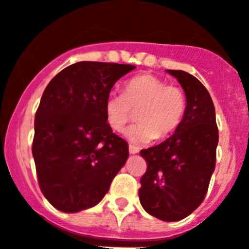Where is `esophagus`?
<instances>
[{"label": "esophagus", "mask_w": 249, "mask_h": 249, "mask_svg": "<svg viewBox=\"0 0 249 249\" xmlns=\"http://www.w3.org/2000/svg\"><path fill=\"white\" fill-rule=\"evenodd\" d=\"M129 152H130V154H138L139 149H138V147L133 146V145H129Z\"/></svg>", "instance_id": "34e87169"}]
</instances>
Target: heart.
I'll list each match as a JSON object with an SVG mask.
<instances>
[{"instance_id":"heart-1","label":"heart","mask_w":249,"mask_h":249,"mask_svg":"<svg viewBox=\"0 0 249 249\" xmlns=\"http://www.w3.org/2000/svg\"><path fill=\"white\" fill-rule=\"evenodd\" d=\"M105 120L114 131H123L138 113L139 122L126 136L135 144L163 140L178 130L186 113V95L180 87L167 86L151 74L130 78L124 93L109 94L104 104Z\"/></svg>"}]
</instances>
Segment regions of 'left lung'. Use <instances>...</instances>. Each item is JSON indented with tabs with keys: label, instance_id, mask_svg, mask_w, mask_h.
<instances>
[{
	"label": "left lung",
	"instance_id": "left-lung-1",
	"mask_svg": "<svg viewBox=\"0 0 249 249\" xmlns=\"http://www.w3.org/2000/svg\"><path fill=\"white\" fill-rule=\"evenodd\" d=\"M186 95V113L174 135L144 149L147 163L139 198L151 216L174 222L185 218L205 200L216 166L218 129L211 95L187 71H172Z\"/></svg>",
	"mask_w": 249,
	"mask_h": 249
}]
</instances>
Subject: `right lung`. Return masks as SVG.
<instances>
[{
    "instance_id": "obj_1",
    "label": "right lung",
    "mask_w": 249,
    "mask_h": 249,
    "mask_svg": "<svg viewBox=\"0 0 249 249\" xmlns=\"http://www.w3.org/2000/svg\"><path fill=\"white\" fill-rule=\"evenodd\" d=\"M131 64L78 62L44 89L36 111L32 154L39 187L67 213L98 205L129 156L105 120V99Z\"/></svg>"
}]
</instances>
